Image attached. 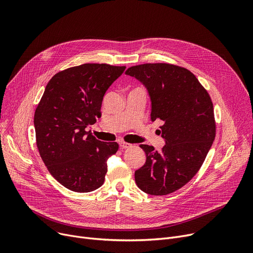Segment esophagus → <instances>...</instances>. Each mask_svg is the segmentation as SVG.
<instances>
[{"instance_id":"1","label":"esophagus","mask_w":253,"mask_h":253,"mask_svg":"<svg viewBox=\"0 0 253 253\" xmlns=\"http://www.w3.org/2000/svg\"><path fill=\"white\" fill-rule=\"evenodd\" d=\"M120 148L121 149H129L131 148V144L127 142H120Z\"/></svg>"}]
</instances>
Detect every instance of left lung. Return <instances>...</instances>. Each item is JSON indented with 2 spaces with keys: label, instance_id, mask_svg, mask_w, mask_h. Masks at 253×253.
Segmentation results:
<instances>
[{
  "label": "left lung",
  "instance_id": "obj_1",
  "mask_svg": "<svg viewBox=\"0 0 253 253\" xmlns=\"http://www.w3.org/2000/svg\"><path fill=\"white\" fill-rule=\"evenodd\" d=\"M147 88L151 120L160 119L165 145L160 152L140 144L147 160L134 173L137 187L154 196L168 195L188 183L202 166L215 137L213 104L208 92L189 70L169 63L129 68Z\"/></svg>",
  "mask_w": 253,
  "mask_h": 253
}]
</instances>
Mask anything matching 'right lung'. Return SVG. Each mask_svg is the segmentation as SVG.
Listing matches in <instances>:
<instances>
[{
  "label": "right lung",
  "mask_w": 253,
  "mask_h": 253,
  "mask_svg": "<svg viewBox=\"0 0 253 253\" xmlns=\"http://www.w3.org/2000/svg\"><path fill=\"white\" fill-rule=\"evenodd\" d=\"M126 66L84 63L52 77L34 117L37 147L50 174L78 193L101 187L117 142L96 139L86 128L101 117L106 90Z\"/></svg>",
  "instance_id": "obj_1"
}]
</instances>
